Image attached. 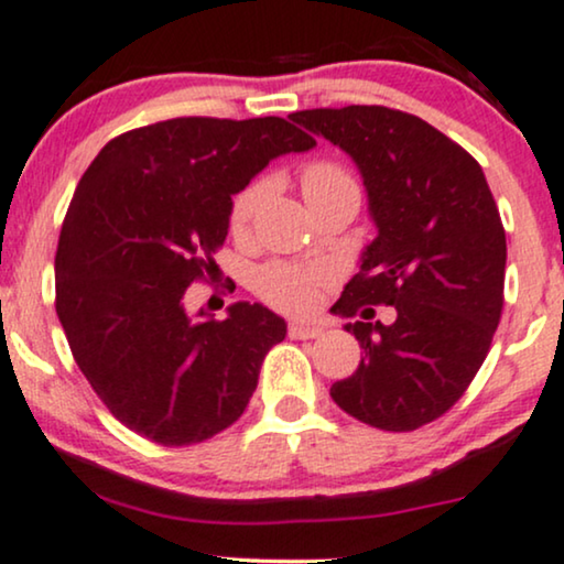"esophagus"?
<instances>
[{"instance_id":"obj_1","label":"esophagus","mask_w":564,"mask_h":564,"mask_svg":"<svg viewBox=\"0 0 564 564\" xmlns=\"http://www.w3.org/2000/svg\"><path fill=\"white\" fill-rule=\"evenodd\" d=\"M288 335L293 339H316L324 335V329L318 324H303V322H293L288 326Z\"/></svg>"}]
</instances>
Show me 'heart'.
I'll return each mask as SVG.
<instances>
[{
	"instance_id": "obj_1",
	"label": "heart",
	"mask_w": 564,
	"mask_h": 564,
	"mask_svg": "<svg viewBox=\"0 0 564 564\" xmlns=\"http://www.w3.org/2000/svg\"><path fill=\"white\" fill-rule=\"evenodd\" d=\"M301 185L305 200L335 196V193H350V196L360 198L358 180L343 164L326 162V159H318V162L303 166ZM263 196H267V183L263 180H253V183H248L232 198V206H229V229L235 235H242L250 227ZM326 280H329V274H326L324 267L271 261L256 271L253 284L256 293L269 305H274V308L288 311V314H305V311H311L316 305Z\"/></svg>"
}]
</instances>
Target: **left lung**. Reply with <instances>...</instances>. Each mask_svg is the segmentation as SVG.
Masks as SVG:
<instances>
[{
    "mask_svg": "<svg viewBox=\"0 0 564 564\" xmlns=\"http://www.w3.org/2000/svg\"><path fill=\"white\" fill-rule=\"evenodd\" d=\"M290 117L352 156L379 227L332 308L366 318L345 326L364 356L332 384V400L381 431L426 426L470 387L502 316L507 240L481 164L400 109L352 104ZM373 304H394L395 322L368 323Z\"/></svg>",
    "mask_w": 564,
    "mask_h": 564,
    "instance_id": "left-lung-1",
    "label": "left lung"
}]
</instances>
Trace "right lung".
Masks as SVG:
<instances>
[{
  "label": "right lung",
  "mask_w": 564,
  "mask_h": 564,
  "mask_svg": "<svg viewBox=\"0 0 564 564\" xmlns=\"http://www.w3.org/2000/svg\"><path fill=\"white\" fill-rule=\"evenodd\" d=\"M316 141L282 117H177L117 135L83 172L62 221L57 316L109 413L164 447L232 426L288 326L259 303L187 316L214 282L229 206L267 166Z\"/></svg>",
  "instance_id": "add662e5"
}]
</instances>
